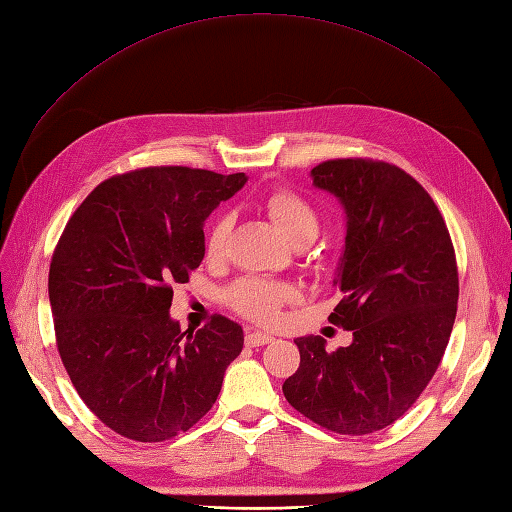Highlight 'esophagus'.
<instances>
[{"mask_svg":"<svg viewBox=\"0 0 512 512\" xmlns=\"http://www.w3.org/2000/svg\"><path fill=\"white\" fill-rule=\"evenodd\" d=\"M273 337L269 333H260V331H245V344L247 346H265V344H271Z\"/></svg>","mask_w":512,"mask_h":512,"instance_id":"esophagus-1","label":"esophagus"}]
</instances>
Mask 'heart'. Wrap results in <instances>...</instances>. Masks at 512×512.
<instances>
[{
	"instance_id": "1",
	"label": "heart",
	"mask_w": 512,
	"mask_h": 512,
	"mask_svg": "<svg viewBox=\"0 0 512 512\" xmlns=\"http://www.w3.org/2000/svg\"><path fill=\"white\" fill-rule=\"evenodd\" d=\"M262 205H265L275 226L280 228L284 232V237L294 245L309 243L318 235V213L314 205L301 194L288 188H280L262 198ZM228 230L230 220L226 215L215 218L207 232L205 243V252L209 260H220L224 256ZM292 299L294 290L288 284L256 280V277H245V280L230 286L226 292V301L237 314L262 324H271L280 318V309Z\"/></svg>"
}]
</instances>
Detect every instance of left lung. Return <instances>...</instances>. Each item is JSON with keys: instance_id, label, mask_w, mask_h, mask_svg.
<instances>
[{"instance_id": "1", "label": "left lung", "mask_w": 512, "mask_h": 512, "mask_svg": "<svg viewBox=\"0 0 512 512\" xmlns=\"http://www.w3.org/2000/svg\"><path fill=\"white\" fill-rule=\"evenodd\" d=\"M312 179L346 211L329 320L352 344L327 352L320 335L294 339L301 363L282 391L316 425L365 436L404 416L436 374L457 314L455 250L436 203L395 164L327 160Z\"/></svg>"}]
</instances>
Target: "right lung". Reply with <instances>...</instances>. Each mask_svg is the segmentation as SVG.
<instances>
[{"label": "right lung", "mask_w": 512, "mask_h": 512, "mask_svg": "<svg viewBox=\"0 0 512 512\" xmlns=\"http://www.w3.org/2000/svg\"><path fill=\"white\" fill-rule=\"evenodd\" d=\"M245 173L149 166L102 181L72 213L53 252L49 299L57 350L100 421L136 442L188 431L220 395L243 329L215 314L181 331L173 284L205 256L203 224Z\"/></svg>", "instance_id": "right-lung-1"}]
</instances>
